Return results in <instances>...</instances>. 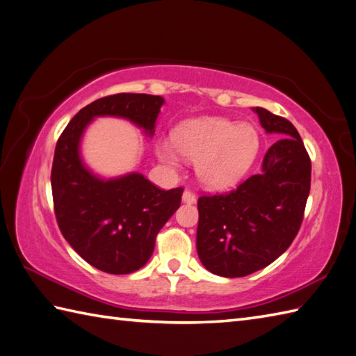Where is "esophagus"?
Instances as JSON below:
<instances>
[{"mask_svg": "<svg viewBox=\"0 0 356 356\" xmlns=\"http://www.w3.org/2000/svg\"><path fill=\"white\" fill-rule=\"evenodd\" d=\"M182 200H184V203H190V205H191V203H195V200H197V199H195V194L185 190L184 195H182Z\"/></svg>", "mask_w": 356, "mask_h": 356, "instance_id": "34e87169", "label": "esophagus"}]
</instances>
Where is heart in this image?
<instances>
[{"instance_id":"b5f03b06","label":"heart","mask_w":356,"mask_h":356,"mask_svg":"<svg viewBox=\"0 0 356 356\" xmlns=\"http://www.w3.org/2000/svg\"><path fill=\"white\" fill-rule=\"evenodd\" d=\"M260 136L251 124H236L225 118L191 119L174 128L172 140L156 143L161 161L177 168L180 154L195 162L203 186L213 191L228 190L251 168L259 156Z\"/></svg>"}]
</instances>
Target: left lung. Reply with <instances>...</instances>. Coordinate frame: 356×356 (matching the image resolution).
<instances>
[{
	"mask_svg": "<svg viewBox=\"0 0 356 356\" xmlns=\"http://www.w3.org/2000/svg\"><path fill=\"white\" fill-rule=\"evenodd\" d=\"M266 133L280 139L263 159L261 172L226 194L197 202V254L216 275L236 278L266 268L300 231L311 191V159L289 120L252 108Z\"/></svg>",
	"mask_w": 356,
	"mask_h": 356,
	"instance_id": "1",
	"label": "left lung"
}]
</instances>
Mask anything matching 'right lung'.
Masks as SVG:
<instances>
[{
  "label": "right lung",
  "instance_id": "1",
  "mask_svg": "<svg viewBox=\"0 0 356 356\" xmlns=\"http://www.w3.org/2000/svg\"><path fill=\"white\" fill-rule=\"evenodd\" d=\"M163 97L119 93L79 110L59 136L51 166L55 216L64 238L82 259L107 274H131L154 251L156 236L182 200L184 188L163 191L140 172L102 179L81 157V139L95 118L130 120L154 134Z\"/></svg>",
  "mask_w": 356,
  "mask_h": 356
}]
</instances>
